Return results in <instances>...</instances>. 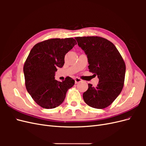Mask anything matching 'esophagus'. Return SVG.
Instances as JSON below:
<instances>
[{
    "label": "esophagus",
    "instance_id": "obj_1",
    "mask_svg": "<svg viewBox=\"0 0 146 146\" xmlns=\"http://www.w3.org/2000/svg\"><path fill=\"white\" fill-rule=\"evenodd\" d=\"M82 81V80L80 78H75V83H76V84L77 83H79V82H80Z\"/></svg>",
    "mask_w": 146,
    "mask_h": 146
}]
</instances>
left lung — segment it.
<instances>
[{"mask_svg": "<svg viewBox=\"0 0 146 146\" xmlns=\"http://www.w3.org/2000/svg\"><path fill=\"white\" fill-rule=\"evenodd\" d=\"M85 52L90 72L99 79L96 87L88 84L83 94L90 107L103 109L108 107L121 93L124 83L125 64L116 46L107 39L99 36L75 38Z\"/></svg>", "mask_w": 146, "mask_h": 146, "instance_id": "1", "label": "left lung"}]
</instances>
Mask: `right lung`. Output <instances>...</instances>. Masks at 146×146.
Segmentation results:
<instances>
[{
	"instance_id": "add662e5",
	"label": "right lung",
	"mask_w": 146,
	"mask_h": 146,
	"mask_svg": "<svg viewBox=\"0 0 146 146\" xmlns=\"http://www.w3.org/2000/svg\"><path fill=\"white\" fill-rule=\"evenodd\" d=\"M77 44L74 38L50 39L39 42L30 50L24 66L25 87L38 105L46 109L58 107L75 81L69 77L62 82L55 79L58 68L64 64V56Z\"/></svg>"
}]
</instances>
